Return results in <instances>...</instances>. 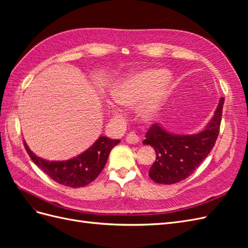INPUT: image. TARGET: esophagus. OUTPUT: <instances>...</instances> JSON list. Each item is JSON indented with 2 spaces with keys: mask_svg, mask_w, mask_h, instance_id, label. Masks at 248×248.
I'll return each mask as SVG.
<instances>
[{
  "mask_svg": "<svg viewBox=\"0 0 248 248\" xmlns=\"http://www.w3.org/2000/svg\"><path fill=\"white\" fill-rule=\"evenodd\" d=\"M126 140H127V142H128V144L137 145L140 142V138L136 132H130V133H128V136H127Z\"/></svg>",
  "mask_w": 248,
  "mask_h": 248,
  "instance_id": "esophagus-1",
  "label": "esophagus"
}]
</instances>
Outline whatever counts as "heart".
<instances>
[{
  "label": "heart",
  "instance_id": "obj_1",
  "mask_svg": "<svg viewBox=\"0 0 248 248\" xmlns=\"http://www.w3.org/2000/svg\"><path fill=\"white\" fill-rule=\"evenodd\" d=\"M170 82L171 77L163 70L139 71L119 80L112 91V98L125 107L140 103V114L145 118H152L160 109ZM112 112L119 114L116 109H112Z\"/></svg>",
  "mask_w": 248,
  "mask_h": 248
}]
</instances>
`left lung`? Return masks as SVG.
Here are the masks:
<instances>
[{
    "label": "left lung",
    "instance_id": "left-lung-1",
    "mask_svg": "<svg viewBox=\"0 0 248 248\" xmlns=\"http://www.w3.org/2000/svg\"><path fill=\"white\" fill-rule=\"evenodd\" d=\"M224 98L219 99L214 114L206 126L193 134H177L159 123L153 124L142 144L154 148L156 159L149 177L159 184H174L189 177L215 145L219 133Z\"/></svg>",
    "mask_w": 248,
    "mask_h": 248
}]
</instances>
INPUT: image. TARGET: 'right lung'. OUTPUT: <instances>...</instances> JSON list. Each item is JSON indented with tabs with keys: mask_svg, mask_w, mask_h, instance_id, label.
Listing matches in <instances>:
<instances>
[{
	"mask_svg": "<svg viewBox=\"0 0 248 248\" xmlns=\"http://www.w3.org/2000/svg\"><path fill=\"white\" fill-rule=\"evenodd\" d=\"M24 142L29 156L37 167L56 182L78 188L93 182L98 177L106 166L111 149L119 144L120 140L100 136L85 152L62 161L43 159L30 150L25 140Z\"/></svg>",
	"mask_w": 248,
	"mask_h": 248,
	"instance_id": "1",
	"label": "right lung"
}]
</instances>
